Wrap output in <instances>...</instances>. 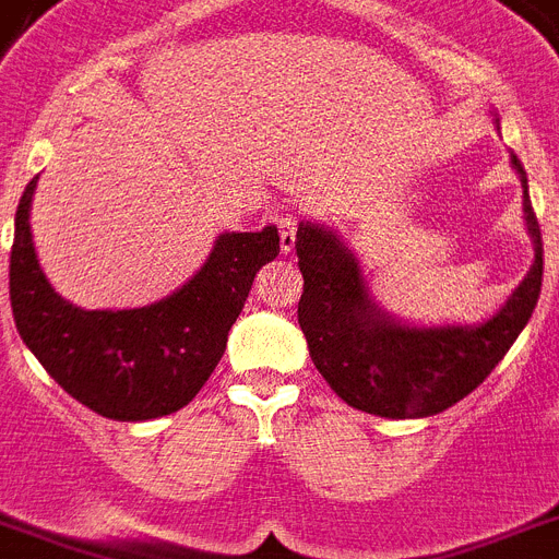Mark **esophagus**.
I'll use <instances>...</instances> for the list:
<instances>
[{"instance_id":"34e87169","label":"esophagus","mask_w":559,"mask_h":559,"mask_svg":"<svg viewBox=\"0 0 559 559\" xmlns=\"http://www.w3.org/2000/svg\"><path fill=\"white\" fill-rule=\"evenodd\" d=\"M275 224L281 233V252H293L298 238V218L293 213H275Z\"/></svg>"}]
</instances>
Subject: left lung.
I'll return each mask as SVG.
<instances>
[{
    "label": "left lung",
    "mask_w": 559,
    "mask_h": 559,
    "mask_svg": "<svg viewBox=\"0 0 559 559\" xmlns=\"http://www.w3.org/2000/svg\"><path fill=\"white\" fill-rule=\"evenodd\" d=\"M523 181L534 264L500 312L477 326H409L369 298L358 258L330 227L301 222L295 252L304 275L298 323L309 358L349 406L381 417H429L475 392L532 318L543 287V236Z\"/></svg>",
    "instance_id": "8db88e82"
}]
</instances>
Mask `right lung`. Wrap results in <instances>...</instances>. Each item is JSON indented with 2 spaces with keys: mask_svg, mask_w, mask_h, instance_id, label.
Here are the masks:
<instances>
[{
  "mask_svg": "<svg viewBox=\"0 0 559 559\" xmlns=\"http://www.w3.org/2000/svg\"><path fill=\"white\" fill-rule=\"evenodd\" d=\"M31 178L16 207L11 307L16 330L59 386L110 420H153L199 395L227 346L252 278L278 255V229L224 233L185 287L139 309H79L36 258Z\"/></svg>",
  "mask_w": 559,
  "mask_h": 559,
  "instance_id": "right-lung-1",
  "label": "right lung"
}]
</instances>
